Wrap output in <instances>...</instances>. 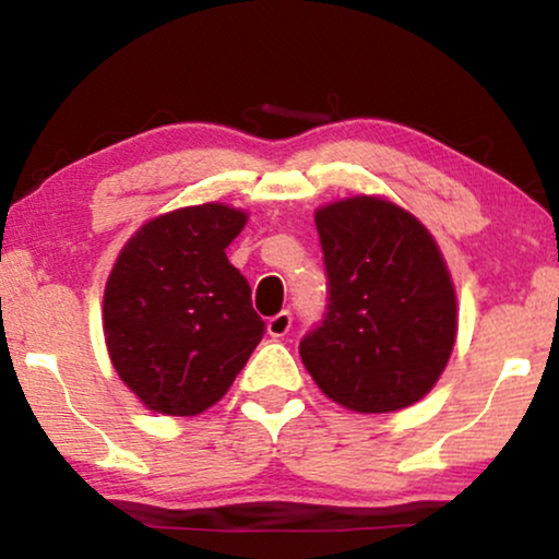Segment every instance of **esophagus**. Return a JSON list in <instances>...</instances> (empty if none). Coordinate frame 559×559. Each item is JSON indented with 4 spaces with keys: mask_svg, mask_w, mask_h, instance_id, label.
<instances>
[{
    "mask_svg": "<svg viewBox=\"0 0 559 559\" xmlns=\"http://www.w3.org/2000/svg\"><path fill=\"white\" fill-rule=\"evenodd\" d=\"M289 328H293V316H289L287 310L277 312V316L270 318V323H266V331H270L272 338H285Z\"/></svg>",
    "mask_w": 559,
    "mask_h": 559,
    "instance_id": "obj_1",
    "label": "esophagus"
}]
</instances>
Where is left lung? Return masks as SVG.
<instances>
[{"mask_svg":"<svg viewBox=\"0 0 559 559\" xmlns=\"http://www.w3.org/2000/svg\"><path fill=\"white\" fill-rule=\"evenodd\" d=\"M328 312L300 358L328 400L384 415L438 384L457 335V300L432 234L379 195L316 211Z\"/></svg>","mask_w":559,"mask_h":559,"instance_id":"obj_1","label":"left lung"}]
</instances>
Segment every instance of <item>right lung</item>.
Instances as JSON below:
<instances>
[{"label": "right lung", "instance_id": "right-lung-1", "mask_svg": "<svg viewBox=\"0 0 559 559\" xmlns=\"http://www.w3.org/2000/svg\"><path fill=\"white\" fill-rule=\"evenodd\" d=\"M226 203L152 218L119 251L104 289V335L144 407L193 417L234 384L264 335L251 287L226 247L247 226Z\"/></svg>", "mask_w": 559, "mask_h": 559}]
</instances>
